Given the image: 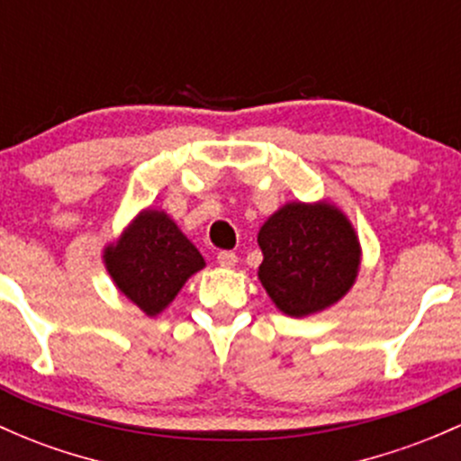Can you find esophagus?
Here are the masks:
<instances>
[{"label": "esophagus", "mask_w": 461, "mask_h": 461, "mask_svg": "<svg viewBox=\"0 0 461 461\" xmlns=\"http://www.w3.org/2000/svg\"><path fill=\"white\" fill-rule=\"evenodd\" d=\"M216 262H219L221 267H225V269H231V267H236L239 258H236L234 251H219V254H216Z\"/></svg>", "instance_id": "1"}]
</instances>
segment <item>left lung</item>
<instances>
[{"label":"left lung","mask_w":461,"mask_h":461,"mask_svg":"<svg viewBox=\"0 0 461 461\" xmlns=\"http://www.w3.org/2000/svg\"><path fill=\"white\" fill-rule=\"evenodd\" d=\"M258 277L273 304L291 317L320 312L357 280L361 247L350 221L330 203H286L258 234Z\"/></svg>","instance_id":"left-lung-1"}]
</instances>
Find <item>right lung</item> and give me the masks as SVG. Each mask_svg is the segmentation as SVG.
<instances>
[{"label": "right lung", "mask_w": 461, "mask_h": 461, "mask_svg": "<svg viewBox=\"0 0 461 461\" xmlns=\"http://www.w3.org/2000/svg\"><path fill=\"white\" fill-rule=\"evenodd\" d=\"M104 265L115 286L153 317L205 262L168 214L144 210L126 227L122 239L104 249Z\"/></svg>", "instance_id": "1"}]
</instances>
